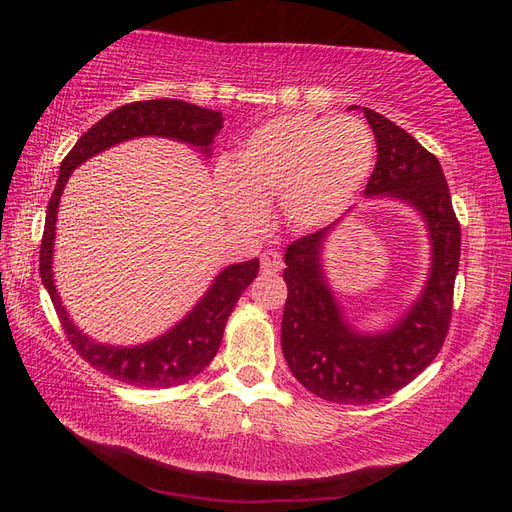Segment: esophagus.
Returning a JSON list of instances; mask_svg holds the SVG:
<instances>
[{
    "mask_svg": "<svg viewBox=\"0 0 512 512\" xmlns=\"http://www.w3.org/2000/svg\"><path fill=\"white\" fill-rule=\"evenodd\" d=\"M284 268V259L277 253V250H266L262 255V270L264 273H279Z\"/></svg>",
    "mask_w": 512,
    "mask_h": 512,
    "instance_id": "1",
    "label": "esophagus"
}]
</instances>
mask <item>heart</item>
<instances>
[{
  "mask_svg": "<svg viewBox=\"0 0 512 512\" xmlns=\"http://www.w3.org/2000/svg\"><path fill=\"white\" fill-rule=\"evenodd\" d=\"M376 162V138L361 118L288 114L250 132L233 165L215 169L222 209L255 224L279 198L284 220L312 231L341 217L363 191Z\"/></svg>",
  "mask_w": 512,
  "mask_h": 512,
  "instance_id": "b5f03b06",
  "label": "heart"
}]
</instances>
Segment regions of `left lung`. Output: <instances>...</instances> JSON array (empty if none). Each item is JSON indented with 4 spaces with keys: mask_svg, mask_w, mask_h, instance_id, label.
<instances>
[{
    "mask_svg": "<svg viewBox=\"0 0 512 512\" xmlns=\"http://www.w3.org/2000/svg\"><path fill=\"white\" fill-rule=\"evenodd\" d=\"M363 112L378 147L365 198L411 206L427 226L431 264L407 312L387 330L363 332L345 319L323 268L325 242L343 217L286 248L288 299L281 319V350L303 387L343 405H369L391 396L438 356L449 332L460 266V222L438 158L383 114L369 107Z\"/></svg>",
    "mask_w": 512,
    "mask_h": 512,
    "instance_id": "obj_1",
    "label": "left lung"
}]
</instances>
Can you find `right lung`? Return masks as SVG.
I'll return each mask as SVG.
<instances>
[{
    "mask_svg": "<svg viewBox=\"0 0 512 512\" xmlns=\"http://www.w3.org/2000/svg\"><path fill=\"white\" fill-rule=\"evenodd\" d=\"M222 125V112L204 110V107L193 103H184L178 99L136 101L118 107V110L110 112L99 123L92 125L88 132L76 140V145L63 158L59 167V180L48 202L46 226H43L39 275L54 303V310L59 314L61 328L68 334V341L74 350L94 369H99L101 374L121 380V383L145 389H165L182 385L189 378L198 376L217 354V347L222 343L224 325L228 317H231L237 299L250 286V281L257 277L259 259H248V262L231 264L220 270L209 290L195 303L187 317H182L173 328L156 336V339L132 347L99 343L76 328L68 310L61 303L57 284H54V235H57V213L65 182H68L70 173L83 165L85 160L132 138H171L195 147L209 158L211 145Z\"/></svg>",
    "mask_w": 512,
    "mask_h": 512,
    "instance_id": "right-lung-1",
    "label": "right lung"
}]
</instances>
